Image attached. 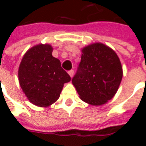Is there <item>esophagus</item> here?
I'll return each instance as SVG.
<instances>
[{
	"label": "esophagus",
	"mask_w": 146,
	"mask_h": 146,
	"mask_svg": "<svg viewBox=\"0 0 146 146\" xmlns=\"http://www.w3.org/2000/svg\"><path fill=\"white\" fill-rule=\"evenodd\" d=\"M68 73H69V75L70 76V77L72 78V77L73 76V75H74V71H73V70H70L69 72H68Z\"/></svg>",
	"instance_id": "34e87169"
}]
</instances>
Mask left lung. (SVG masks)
Masks as SVG:
<instances>
[{"label": "left lung", "instance_id": "8db88e82", "mask_svg": "<svg viewBox=\"0 0 146 146\" xmlns=\"http://www.w3.org/2000/svg\"><path fill=\"white\" fill-rule=\"evenodd\" d=\"M81 61L72 80L81 100L92 106L106 104L116 95L123 77L118 55L102 43L81 49Z\"/></svg>", "mask_w": 146, "mask_h": 146}]
</instances>
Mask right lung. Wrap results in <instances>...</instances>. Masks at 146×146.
<instances>
[{
	"mask_svg": "<svg viewBox=\"0 0 146 146\" xmlns=\"http://www.w3.org/2000/svg\"><path fill=\"white\" fill-rule=\"evenodd\" d=\"M48 44L35 45L25 53L19 67V82L28 100L39 107H48L57 101L70 75L52 56Z\"/></svg>",
	"mask_w": 146,
	"mask_h": 146,
	"instance_id": "right-lung-1",
	"label": "right lung"
}]
</instances>
